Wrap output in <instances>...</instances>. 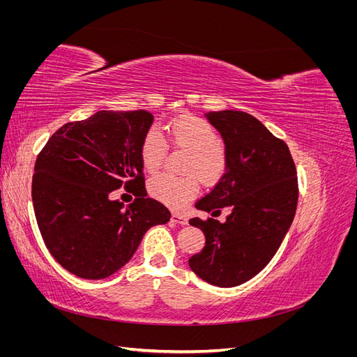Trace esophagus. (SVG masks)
<instances>
[{
  "label": "esophagus",
  "instance_id": "esophagus-1",
  "mask_svg": "<svg viewBox=\"0 0 357 357\" xmlns=\"http://www.w3.org/2000/svg\"><path fill=\"white\" fill-rule=\"evenodd\" d=\"M171 222H174L177 225H188V218H186V215H183V214H178V213H172L171 214Z\"/></svg>",
  "mask_w": 357,
  "mask_h": 357
}]
</instances>
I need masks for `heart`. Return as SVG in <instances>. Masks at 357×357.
Listing matches in <instances>:
<instances>
[{"instance_id":"obj_1","label":"heart","mask_w":357,"mask_h":357,"mask_svg":"<svg viewBox=\"0 0 357 357\" xmlns=\"http://www.w3.org/2000/svg\"><path fill=\"white\" fill-rule=\"evenodd\" d=\"M168 137L174 147L186 150L189 158L185 171L197 174L201 180L211 183L219 180L226 168V153L220 144L219 132L215 128L197 116H180L168 126ZM167 144L158 128H150L146 132L139 156L143 167L149 172H155L164 162ZM149 193L172 208H181L190 198L198 193V181L195 176L172 177L158 174L149 181Z\"/></svg>"}]
</instances>
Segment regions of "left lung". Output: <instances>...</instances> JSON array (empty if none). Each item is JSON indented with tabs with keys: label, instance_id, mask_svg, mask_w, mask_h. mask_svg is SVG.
I'll return each instance as SVG.
<instances>
[{
	"label": "left lung",
	"instance_id": "1",
	"mask_svg": "<svg viewBox=\"0 0 357 357\" xmlns=\"http://www.w3.org/2000/svg\"><path fill=\"white\" fill-rule=\"evenodd\" d=\"M205 117L223 138L226 168L195 205L211 218L189 220L205 235L189 266L204 282L234 287L261 273L284 240L296 213V168L287 144L255 116L223 110ZM223 206L233 213L220 224L213 218Z\"/></svg>",
	"mask_w": 357,
	"mask_h": 357
}]
</instances>
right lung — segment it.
<instances>
[{"instance_id":"add662e5","label":"right lung","mask_w":357,"mask_h":357,"mask_svg":"<svg viewBox=\"0 0 357 357\" xmlns=\"http://www.w3.org/2000/svg\"><path fill=\"white\" fill-rule=\"evenodd\" d=\"M152 123L146 110H101L61 126L37 156L32 204L38 229L71 274L110 277L129 262L152 226L171 219L144 188L139 146ZM121 187L139 197L126 208L109 198Z\"/></svg>"}]
</instances>
